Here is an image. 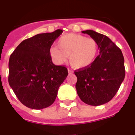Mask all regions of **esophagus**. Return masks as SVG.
I'll return each mask as SVG.
<instances>
[{"instance_id":"obj_1","label":"esophagus","mask_w":135,"mask_h":135,"mask_svg":"<svg viewBox=\"0 0 135 135\" xmlns=\"http://www.w3.org/2000/svg\"><path fill=\"white\" fill-rule=\"evenodd\" d=\"M68 72H69V73H73V71H71V69H68Z\"/></svg>"}]
</instances>
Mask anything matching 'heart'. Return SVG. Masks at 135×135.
Masks as SVG:
<instances>
[{"label": "heart", "instance_id": "heart-1", "mask_svg": "<svg viewBox=\"0 0 135 135\" xmlns=\"http://www.w3.org/2000/svg\"><path fill=\"white\" fill-rule=\"evenodd\" d=\"M57 46H52L49 50L52 61L61 64L69 57L70 64L75 69L91 65L98 54V45L96 39L78 34L62 35L57 40Z\"/></svg>", "mask_w": 135, "mask_h": 135}]
</instances>
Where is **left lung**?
<instances>
[{
    "label": "left lung",
    "instance_id": "8db88e82",
    "mask_svg": "<svg viewBox=\"0 0 135 135\" xmlns=\"http://www.w3.org/2000/svg\"><path fill=\"white\" fill-rule=\"evenodd\" d=\"M82 32L96 39L100 55L91 65L75 71V88L85 103L101 105L113 98L124 80V57L121 49L107 36L91 30Z\"/></svg>",
    "mask_w": 135,
    "mask_h": 135
}]
</instances>
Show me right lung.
Listing matches in <instances>:
<instances>
[{"instance_id": "add662e5", "label": "right lung", "mask_w": 135, "mask_h": 135, "mask_svg": "<svg viewBox=\"0 0 135 135\" xmlns=\"http://www.w3.org/2000/svg\"><path fill=\"white\" fill-rule=\"evenodd\" d=\"M62 32L58 29L25 39L10 55L9 84L26 107L41 109L51 105L58 89L67 77V69L55 65L49 52Z\"/></svg>"}]
</instances>
